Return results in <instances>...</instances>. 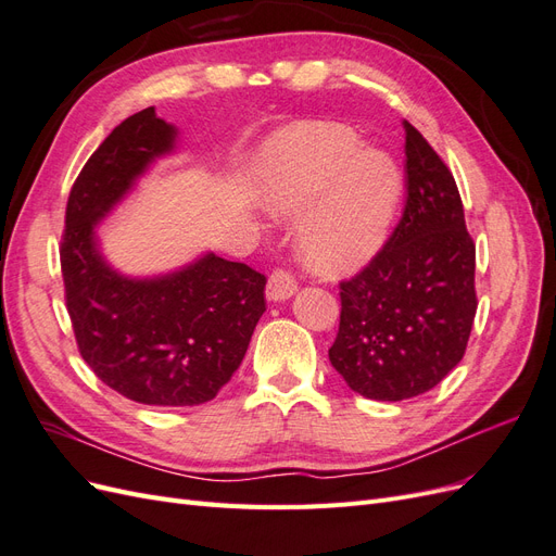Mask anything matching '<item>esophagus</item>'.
<instances>
[{
    "mask_svg": "<svg viewBox=\"0 0 556 556\" xmlns=\"http://www.w3.org/2000/svg\"><path fill=\"white\" fill-rule=\"evenodd\" d=\"M296 292V278L288 268H276V271L268 276L266 282V299L268 301H285Z\"/></svg>",
    "mask_w": 556,
    "mask_h": 556,
    "instance_id": "1",
    "label": "esophagus"
}]
</instances>
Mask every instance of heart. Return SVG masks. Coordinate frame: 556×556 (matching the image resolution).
Segmentation results:
<instances>
[{"label":"heart","mask_w":556,"mask_h":556,"mask_svg":"<svg viewBox=\"0 0 556 556\" xmlns=\"http://www.w3.org/2000/svg\"><path fill=\"white\" fill-rule=\"evenodd\" d=\"M264 208L296 217L299 250L319 274L343 276L376 257L401 199L396 162L345 125H294L268 141L257 164Z\"/></svg>","instance_id":"heart-1"}]
</instances>
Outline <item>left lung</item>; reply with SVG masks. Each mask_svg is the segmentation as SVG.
Segmentation results:
<instances>
[{"label":"left lung","mask_w":556,"mask_h":556,"mask_svg":"<svg viewBox=\"0 0 556 556\" xmlns=\"http://www.w3.org/2000/svg\"><path fill=\"white\" fill-rule=\"evenodd\" d=\"M406 206L359 274L341 280L329 362L350 390L403 401L433 390L466 352L473 327L476 243L452 172L408 121Z\"/></svg>","instance_id":"left-lung-1"}]
</instances>
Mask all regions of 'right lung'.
Wrapping results in <instances>:
<instances>
[{"mask_svg":"<svg viewBox=\"0 0 556 556\" xmlns=\"http://www.w3.org/2000/svg\"><path fill=\"white\" fill-rule=\"evenodd\" d=\"M174 139L153 106L117 125L74 182L60 245L80 357L111 390L146 406L215 399L266 311V276L243 262L208 252L169 276L125 278L99 255L97 223Z\"/></svg>","mask_w":556,"mask_h":556,"instance_id":"add662e5","label":"right lung"}]
</instances>
